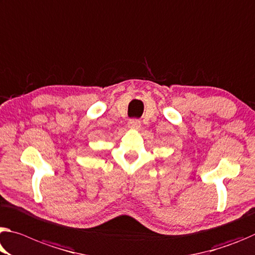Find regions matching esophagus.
Wrapping results in <instances>:
<instances>
[{"label": "esophagus", "instance_id": "1", "mask_svg": "<svg viewBox=\"0 0 255 255\" xmlns=\"http://www.w3.org/2000/svg\"><path fill=\"white\" fill-rule=\"evenodd\" d=\"M140 126V120L132 118L128 121V127L129 128H138Z\"/></svg>", "mask_w": 255, "mask_h": 255}]
</instances>
